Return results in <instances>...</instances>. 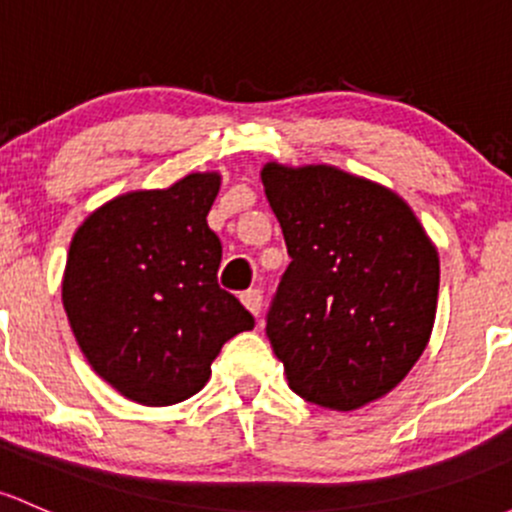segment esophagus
I'll use <instances>...</instances> for the list:
<instances>
[{
  "label": "esophagus",
  "instance_id": "34e87169",
  "mask_svg": "<svg viewBox=\"0 0 512 512\" xmlns=\"http://www.w3.org/2000/svg\"><path fill=\"white\" fill-rule=\"evenodd\" d=\"M240 301L245 304V309L250 311V314H260L262 311V292L260 289H247V292L240 294Z\"/></svg>",
  "mask_w": 512,
  "mask_h": 512
}]
</instances>
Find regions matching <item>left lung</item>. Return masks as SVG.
Returning a JSON list of instances; mask_svg holds the SVG:
<instances>
[{"instance_id": "obj_1", "label": "left lung", "mask_w": 512, "mask_h": 512, "mask_svg": "<svg viewBox=\"0 0 512 512\" xmlns=\"http://www.w3.org/2000/svg\"><path fill=\"white\" fill-rule=\"evenodd\" d=\"M292 257L267 311L289 387L348 412L397 387L432 336L439 255L390 188L336 166L262 169Z\"/></svg>"}]
</instances>
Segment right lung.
I'll use <instances>...</instances> for the list:
<instances>
[{
	"instance_id": "add662e5",
	"label": "right lung",
	"mask_w": 512,
	"mask_h": 512,
	"mask_svg": "<svg viewBox=\"0 0 512 512\" xmlns=\"http://www.w3.org/2000/svg\"><path fill=\"white\" fill-rule=\"evenodd\" d=\"M220 174L129 191L75 230L63 309L90 368L127 400L166 407L196 395L225 341L255 326L220 289L223 257L208 228Z\"/></svg>"
}]
</instances>
